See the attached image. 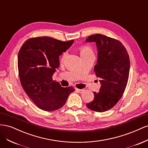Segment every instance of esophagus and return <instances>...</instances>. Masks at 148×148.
Returning a JSON list of instances; mask_svg holds the SVG:
<instances>
[{"mask_svg":"<svg viewBox=\"0 0 148 148\" xmlns=\"http://www.w3.org/2000/svg\"><path fill=\"white\" fill-rule=\"evenodd\" d=\"M75 91L79 92V93H82L84 91V89H78V88H75Z\"/></svg>","mask_w":148,"mask_h":148,"instance_id":"esophagus-1","label":"esophagus"}]
</instances>
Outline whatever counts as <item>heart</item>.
Masks as SVG:
<instances>
[{
  "mask_svg": "<svg viewBox=\"0 0 148 148\" xmlns=\"http://www.w3.org/2000/svg\"><path fill=\"white\" fill-rule=\"evenodd\" d=\"M79 53H80V56H81L82 57H86V56H90V55H94L92 48L88 46L84 45V46H80L79 47ZM66 55H67V53L66 52L62 53V55L61 56V59H60L61 62H63L64 60Z\"/></svg>",
  "mask_w": 148,
  "mask_h": 148,
  "instance_id": "1",
  "label": "heart"
}]
</instances>
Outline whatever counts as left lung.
I'll list each match as a JSON object with an SVG mask.
<instances>
[{"label": "left lung", "mask_w": 148, "mask_h": 148, "mask_svg": "<svg viewBox=\"0 0 148 148\" xmlns=\"http://www.w3.org/2000/svg\"><path fill=\"white\" fill-rule=\"evenodd\" d=\"M86 41L96 44L98 58L94 70L101 83L99 92H94L95 98L86 106L103 112L112 108L123 95L129 77V55L120 41L105 35L94 34Z\"/></svg>", "instance_id": "1"}]
</instances>
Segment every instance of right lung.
I'll return each instance as SVG.
<instances>
[{
    "label": "right lung",
    "instance_id": "obj_1",
    "mask_svg": "<svg viewBox=\"0 0 148 148\" xmlns=\"http://www.w3.org/2000/svg\"><path fill=\"white\" fill-rule=\"evenodd\" d=\"M73 40L62 41L48 36L31 38L23 43L18 55V69L24 91L39 108L53 111L65 104L74 88L62 87L52 79L59 68V56Z\"/></svg>",
    "mask_w": 148,
    "mask_h": 148
}]
</instances>
